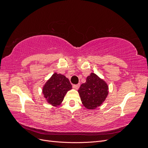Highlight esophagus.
<instances>
[{"label":"esophagus","instance_id":"1","mask_svg":"<svg viewBox=\"0 0 148 148\" xmlns=\"http://www.w3.org/2000/svg\"><path fill=\"white\" fill-rule=\"evenodd\" d=\"M79 87V84H73V88H75V89H78Z\"/></svg>","mask_w":148,"mask_h":148}]
</instances>
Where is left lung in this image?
Returning <instances> with one entry per match:
<instances>
[{
  "instance_id": "1",
  "label": "left lung",
  "mask_w": 148,
  "mask_h": 148,
  "mask_svg": "<svg viewBox=\"0 0 148 148\" xmlns=\"http://www.w3.org/2000/svg\"><path fill=\"white\" fill-rule=\"evenodd\" d=\"M78 92L85 108L93 110L101 106L109 95V86L104 79L95 73H91L86 78Z\"/></svg>"
}]
</instances>
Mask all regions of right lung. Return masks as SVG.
Masks as SVG:
<instances>
[{
    "label": "right lung",
    "instance_id": "obj_1",
    "mask_svg": "<svg viewBox=\"0 0 148 148\" xmlns=\"http://www.w3.org/2000/svg\"><path fill=\"white\" fill-rule=\"evenodd\" d=\"M72 89L69 79L65 75L54 73L42 87V94L49 104L53 107L60 106L66 92Z\"/></svg>",
    "mask_w": 148,
    "mask_h": 148
}]
</instances>
